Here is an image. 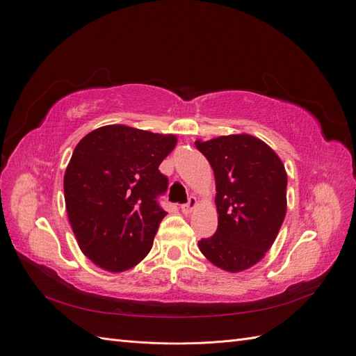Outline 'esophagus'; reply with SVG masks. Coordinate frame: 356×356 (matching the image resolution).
<instances>
[{
  "label": "esophagus",
  "instance_id": "esophagus-1",
  "mask_svg": "<svg viewBox=\"0 0 356 356\" xmlns=\"http://www.w3.org/2000/svg\"><path fill=\"white\" fill-rule=\"evenodd\" d=\"M196 207H197V200H196V197H190L187 203L182 204V207H181V211L184 212V213H190V212H193V209H195Z\"/></svg>",
  "mask_w": 356,
  "mask_h": 356
}]
</instances>
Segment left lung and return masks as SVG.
<instances>
[{
	"instance_id": "8db88e82",
	"label": "left lung",
	"mask_w": 356,
	"mask_h": 356,
	"mask_svg": "<svg viewBox=\"0 0 356 356\" xmlns=\"http://www.w3.org/2000/svg\"><path fill=\"white\" fill-rule=\"evenodd\" d=\"M215 175L218 229L199 250L225 272L257 264L270 250L286 213V172L261 139L239 134L196 141Z\"/></svg>"
}]
</instances>
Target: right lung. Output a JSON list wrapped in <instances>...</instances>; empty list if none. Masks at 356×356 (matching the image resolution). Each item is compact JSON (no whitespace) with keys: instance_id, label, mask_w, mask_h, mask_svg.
<instances>
[{"instance_id":"obj_1","label":"right lung","mask_w":356,"mask_h":356,"mask_svg":"<svg viewBox=\"0 0 356 356\" xmlns=\"http://www.w3.org/2000/svg\"><path fill=\"white\" fill-rule=\"evenodd\" d=\"M175 145V135L110 124L75 147L63 177L68 220L83 254L104 270L124 272L152 250L166 215L159 166Z\"/></svg>"}]
</instances>
